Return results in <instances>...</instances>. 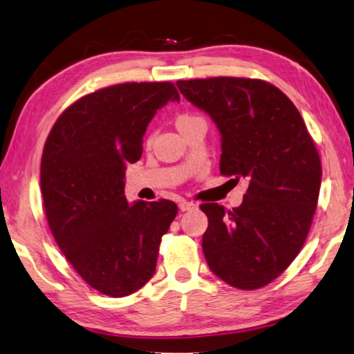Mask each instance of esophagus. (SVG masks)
<instances>
[{"instance_id":"34e87169","label":"esophagus","mask_w":354,"mask_h":354,"mask_svg":"<svg viewBox=\"0 0 354 354\" xmlns=\"http://www.w3.org/2000/svg\"><path fill=\"white\" fill-rule=\"evenodd\" d=\"M195 207H197V205L192 203V201H186V200L179 201V209H181L183 212L184 211H192V209H195Z\"/></svg>"}]
</instances>
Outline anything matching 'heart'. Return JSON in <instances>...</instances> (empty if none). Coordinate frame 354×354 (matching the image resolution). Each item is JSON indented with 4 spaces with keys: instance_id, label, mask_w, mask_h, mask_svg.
<instances>
[{
    "instance_id": "1",
    "label": "heart",
    "mask_w": 354,
    "mask_h": 354,
    "mask_svg": "<svg viewBox=\"0 0 354 354\" xmlns=\"http://www.w3.org/2000/svg\"><path fill=\"white\" fill-rule=\"evenodd\" d=\"M198 120H201V118L197 116V115H192V113H181V115L176 116L175 124H176V127L179 129V132H183L184 129L189 127L190 124H192V122L198 121Z\"/></svg>"
}]
</instances>
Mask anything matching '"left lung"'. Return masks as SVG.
I'll return each instance as SVG.
<instances>
[{
  "mask_svg": "<svg viewBox=\"0 0 354 354\" xmlns=\"http://www.w3.org/2000/svg\"><path fill=\"white\" fill-rule=\"evenodd\" d=\"M183 96L214 120L221 173L249 179L243 205L203 203V254L218 279L257 290L298 257L315 214L322 162L295 104L271 83L245 77L178 80Z\"/></svg>",
  "mask_w": 354,
  "mask_h": 354,
  "instance_id": "1",
  "label": "left lung"
}]
</instances>
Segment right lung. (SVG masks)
I'll use <instances>...</instances> for the list:
<instances>
[{
  "label": "right lung",
  "instance_id": "1",
  "mask_svg": "<svg viewBox=\"0 0 354 354\" xmlns=\"http://www.w3.org/2000/svg\"><path fill=\"white\" fill-rule=\"evenodd\" d=\"M179 100L171 82L111 85L75 100L44 145L41 192L48 227L89 287L122 298L153 277L160 239L178 214L170 200L124 195L127 164L143 153L156 111Z\"/></svg>",
  "mask_w": 354,
  "mask_h": 354
}]
</instances>
